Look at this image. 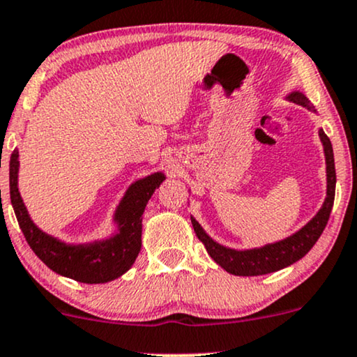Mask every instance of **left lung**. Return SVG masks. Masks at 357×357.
<instances>
[{
	"instance_id": "8db88e82",
	"label": "left lung",
	"mask_w": 357,
	"mask_h": 357,
	"mask_svg": "<svg viewBox=\"0 0 357 357\" xmlns=\"http://www.w3.org/2000/svg\"><path fill=\"white\" fill-rule=\"evenodd\" d=\"M286 100L301 105L312 113H317L314 106L309 102L301 91H291L286 94ZM317 132H319V139L323 143L326 160V197L319 211L301 229L281 239V241L268 243L259 248L234 249L214 241L211 236L206 233L204 227L196 221V218L191 216L197 239L204 244L208 255L229 274H234V276H263V274L284 269L306 256L319 239V236L323 234L324 227L328 225L331 209H333L334 192H336V167H334V153L329 137L326 136L323 128H319Z\"/></svg>"
}]
</instances>
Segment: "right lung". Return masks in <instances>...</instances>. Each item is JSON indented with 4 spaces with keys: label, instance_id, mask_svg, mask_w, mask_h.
I'll return each mask as SVG.
<instances>
[{
    "label": "right lung",
    "instance_id": "add662e5",
    "mask_svg": "<svg viewBox=\"0 0 357 357\" xmlns=\"http://www.w3.org/2000/svg\"><path fill=\"white\" fill-rule=\"evenodd\" d=\"M20 151L10 160V196L16 220L31 249L40 259L64 278L86 284H102L121 278L135 264L141 251L143 213L153 192L166 179L162 171L144 176L130 184L113 213V233L91 243H66L38 227L21 197Z\"/></svg>",
    "mask_w": 357,
    "mask_h": 357
}]
</instances>
